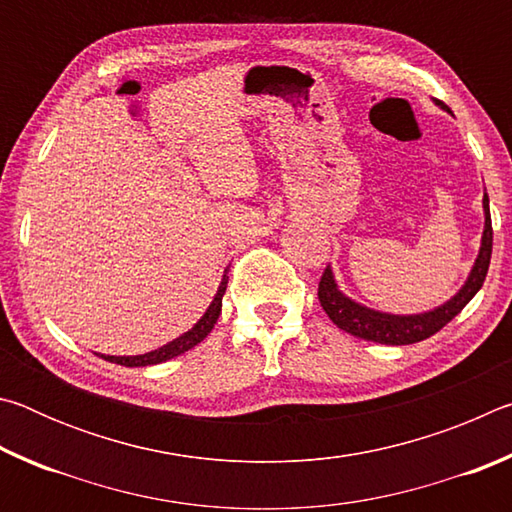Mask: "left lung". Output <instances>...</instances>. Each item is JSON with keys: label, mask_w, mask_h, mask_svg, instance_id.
Masks as SVG:
<instances>
[{"label": "left lung", "mask_w": 512, "mask_h": 512, "mask_svg": "<svg viewBox=\"0 0 512 512\" xmlns=\"http://www.w3.org/2000/svg\"><path fill=\"white\" fill-rule=\"evenodd\" d=\"M447 110L445 106H440ZM492 255V221H490V201L488 194L483 192V235L479 255H476L474 264L467 273V280L463 287L458 289L452 298L443 305L433 307L429 311H420V314H388V311H379L361 305V302L352 300L350 296L339 289L332 266L325 268L323 277L318 284V300L323 305L325 314L336 327L348 332L357 339L384 343V345H409L429 339L438 329H443L449 320L458 316L463 307L470 302L479 289L483 287L485 275H488Z\"/></svg>", "instance_id": "8db88e82"}]
</instances>
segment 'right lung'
Wrapping results in <instances>:
<instances>
[{"label":"right lung","instance_id":"obj_1","mask_svg":"<svg viewBox=\"0 0 512 512\" xmlns=\"http://www.w3.org/2000/svg\"><path fill=\"white\" fill-rule=\"evenodd\" d=\"M225 287H228V275L223 273L219 289H216L210 307L205 309V314L196 320L192 329H187L185 334H180L178 339L169 341L167 345H162V348L144 352V354H133V357H115V354H99V357L110 361V363H119V366H126V368H140V366H155V363L169 361L173 357H178V354H185L187 350H192L194 345L201 343L205 336L214 329L216 320H219V314H221V302H223Z\"/></svg>","mask_w":512,"mask_h":512}]
</instances>
